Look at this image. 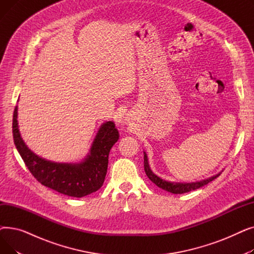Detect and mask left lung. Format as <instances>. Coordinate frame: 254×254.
Returning <instances> with one entry per match:
<instances>
[{"label": "left lung", "instance_id": "1", "mask_svg": "<svg viewBox=\"0 0 254 254\" xmlns=\"http://www.w3.org/2000/svg\"><path fill=\"white\" fill-rule=\"evenodd\" d=\"M144 170L146 175L147 177L155 184L157 185L159 189H162L164 190H167L169 192L175 193V194H180V193H185L189 192L194 190H197L202 186L208 184L209 182L213 181L214 179H216L221 173H218V174L212 176L208 179L202 180V181H196V182H190V183H181V182H171V181H167L162 179L161 177H158L157 175H155L154 173L151 171L149 164H148V158H147V154L146 152H144Z\"/></svg>", "mask_w": 254, "mask_h": 254}]
</instances>
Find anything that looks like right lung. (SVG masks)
<instances>
[{
    "label": "right lung",
    "instance_id": "right-lung-1",
    "mask_svg": "<svg viewBox=\"0 0 254 254\" xmlns=\"http://www.w3.org/2000/svg\"><path fill=\"white\" fill-rule=\"evenodd\" d=\"M12 132L16 149L32 175L46 188L74 197L85 196L102 188L110 149L119 139L115 124L104 123L82 162L56 163L40 157L25 145L18 129L17 106L13 113Z\"/></svg>",
    "mask_w": 254,
    "mask_h": 254
}]
</instances>
